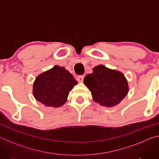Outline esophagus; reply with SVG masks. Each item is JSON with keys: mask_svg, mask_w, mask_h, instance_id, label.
I'll return each instance as SVG.
<instances>
[{"mask_svg": "<svg viewBox=\"0 0 159 159\" xmlns=\"http://www.w3.org/2000/svg\"><path fill=\"white\" fill-rule=\"evenodd\" d=\"M83 79H84V76H79V77L77 78V80L79 82H80V83H83Z\"/></svg>", "mask_w": 159, "mask_h": 159, "instance_id": "obj_1", "label": "esophagus"}]
</instances>
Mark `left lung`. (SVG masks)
Here are the masks:
<instances>
[{"label": "left lung", "instance_id": "left-lung-1", "mask_svg": "<svg viewBox=\"0 0 159 159\" xmlns=\"http://www.w3.org/2000/svg\"><path fill=\"white\" fill-rule=\"evenodd\" d=\"M90 90L93 101L102 107L116 106L128 95V80L122 72L107 68L102 64L95 66L93 73L83 79Z\"/></svg>", "mask_w": 159, "mask_h": 159}]
</instances>
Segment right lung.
<instances>
[{
  "label": "right lung",
  "instance_id": "right-lung-1",
  "mask_svg": "<svg viewBox=\"0 0 159 159\" xmlns=\"http://www.w3.org/2000/svg\"><path fill=\"white\" fill-rule=\"evenodd\" d=\"M77 84L69 71L55 65L36 78L32 93L34 98L45 107L57 108L65 104L69 92Z\"/></svg>",
  "mask_w": 159,
  "mask_h": 159
}]
</instances>
